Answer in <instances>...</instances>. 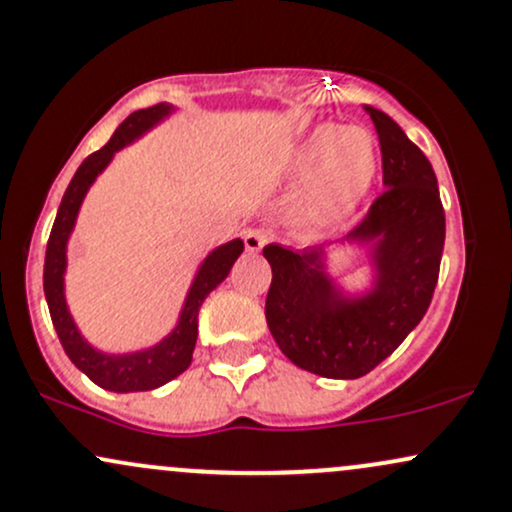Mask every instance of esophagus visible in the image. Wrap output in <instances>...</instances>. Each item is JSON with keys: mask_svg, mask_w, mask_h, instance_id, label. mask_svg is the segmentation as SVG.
I'll return each mask as SVG.
<instances>
[{"mask_svg": "<svg viewBox=\"0 0 512 512\" xmlns=\"http://www.w3.org/2000/svg\"><path fill=\"white\" fill-rule=\"evenodd\" d=\"M267 243V233L260 231V228H252V231H245V250L248 252H260Z\"/></svg>", "mask_w": 512, "mask_h": 512, "instance_id": "obj_1", "label": "esophagus"}]
</instances>
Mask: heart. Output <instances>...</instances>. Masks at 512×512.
I'll return each instance as SVG.
<instances>
[{
	"label": "heart",
	"instance_id": "1",
	"mask_svg": "<svg viewBox=\"0 0 512 512\" xmlns=\"http://www.w3.org/2000/svg\"><path fill=\"white\" fill-rule=\"evenodd\" d=\"M378 170V149L363 129L317 127L293 156V178L308 182L298 202L305 231H327L342 223L366 197Z\"/></svg>",
	"mask_w": 512,
	"mask_h": 512
}]
</instances>
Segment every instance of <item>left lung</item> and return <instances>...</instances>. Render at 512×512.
<instances>
[{"instance_id": "8db88e82", "label": "left lung", "mask_w": 512, "mask_h": 512, "mask_svg": "<svg viewBox=\"0 0 512 512\" xmlns=\"http://www.w3.org/2000/svg\"><path fill=\"white\" fill-rule=\"evenodd\" d=\"M383 151L385 192L339 240L363 245L373 286L346 296L327 272V245H267L272 264L264 315L284 356L308 373L354 380L383 363L426 315L438 284L445 211L431 163L383 110L366 108Z\"/></svg>"}]
</instances>
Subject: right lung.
<instances>
[{
    "mask_svg": "<svg viewBox=\"0 0 512 512\" xmlns=\"http://www.w3.org/2000/svg\"><path fill=\"white\" fill-rule=\"evenodd\" d=\"M173 105L158 103L151 108L137 110L115 129L110 142L91 154L81 163L79 170L74 173L69 182L67 192H64L60 209H57L55 226L50 231L48 252H45V272H43V289L48 298V308L52 325H55L57 337L72 358V363L81 373H86L98 387L110 392H144L156 390V387L170 383L185 373L187 366L192 363V351L197 344V315L202 308L204 298L209 296L216 286L226 279L231 272L233 262L238 260L243 252V240H228L211 250L204 262L199 264L195 281H192L190 291H187L185 303H182L178 325L168 337L161 342L149 346V349L132 351V354H105L98 351L81 337L79 327H76L72 313H69L67 298H64V272H67V243L74 231L76 216H79L81 202H84L88 187L96 182L98 175L108 168L113 156L134 139L154 129L158 122H163L173 113Z\"/></svg>",
    "mask_w": 512,
    "mask_h": 512,
    "instance_id": "add662e5",
    "label": "right lung"
}]
</instances>
